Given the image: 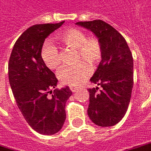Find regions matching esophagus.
<instances>
[{
	"mask_svg": "<svg viewBox=\"0 0 151 151\" xmlns=\"http://www.w3.org/2000/svg\"><path fill=\"white\" fill-rule=\"evenodd\" d=\"M70 89H71V91L72 92H76L77 91V87L71 86V87H70Z\"/></svg>",
	"mask_w": 151,
	"mask_h": 151,
	"instance_id": "esophagus-1",
	"label": "esophagus"
}]
</instances>
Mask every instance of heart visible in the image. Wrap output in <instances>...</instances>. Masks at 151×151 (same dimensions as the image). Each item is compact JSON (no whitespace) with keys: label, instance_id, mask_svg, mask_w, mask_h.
Instances as JSON below:
<instances>
[{"label":"heart","instance_id":"obj_1","mask_svg":"<svg viewBox=\"0 0 151 151\" xmlns=\"http://www.w3.org/2000/svg\"><path fill=\"white\" fill-rule=\"evenodd\" d=\"M87 37L85 33L79 29H69L58 35V38L69 48L75 49L76 64L61 69L58 73L59 81L63 84L77 86L91 74V68L101 63L103 49L101 42L95 37ZM41 57L50 69H57L61 64V57L58 48L50 42H46L41 50Z\"/></svg>","mask_w":151,"mask_h":151}]
</instances>
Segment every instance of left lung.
I'll list each match as a JSON object with an SVG mask.
<instances>
[{
    "instance_id": "8db88e82",
    "label": "left lung",
    "mask_w": 151,
    "mask_h": 151,
    "mask_svg": "<svg viewBox=\"0 0 151 151\" xmlns=\"http://www.w3.org/2000/svg\"><path fill=\"white\" fill-rule=\"evenodd\" d=\"M76 25L92 32L101 42L103 55L90 79L98 87L88 89V115L102 127L116 125L125 116L134 85V59L126 41L113 26L101 20L79 22Z\"/></svg>"
}]
</instances>
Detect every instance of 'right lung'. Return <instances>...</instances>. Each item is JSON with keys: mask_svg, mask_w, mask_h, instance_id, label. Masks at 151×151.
I'll list each match as a JSON object with an SVG mask.
<instances>
[{"mask_svg": "<svg viewBox=\"0 0 151 151\" xmlns=\"http://www.w3.org/2000/svg\"><path fill=\"white\" fill-rule=\"evenodd\" d=\"M63 23L28 28L16 41L9 61V80L17 107L30 127L44 135L62 129L65 104L72 94L68 86L55 88L58 80L41 57L45 39Z\"/></svg>", "mask_w": 151, "mask_h": 151, "instance_id": "add662e5", "label": "right lung"}]
</instances>
